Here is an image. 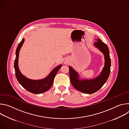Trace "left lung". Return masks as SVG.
Instances as JSON below:
<instances>
[{
  "label": "left lung",
  "mask_w": 129,
  "mask_h": 129,
  "mask_svg": "<svg viewBox=\"0 0 129 129\" xmlns=\"http://www.w3.org/2000/svg\"><path fill=\"white\" fill-rule=\"evenodd\" d=\"M94 44L104 53L105 63L101 75L92 80H79L78 73L69 66V77L72 85L77 90L87 94H92L99 90L108 80L110 73L111 59L109 54V49L108 46L100 39H97Z\"/></svg>",
  "instance_id": "8db88e82"
}]
</instances>
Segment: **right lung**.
<instances>
[{
  "label": "right lung",
  "instance_id": "1",
  "mask_svg": "<svg viewBox=\"0 0 129 129\" xmlns=\"http://www.w3.org/2000/svg\"><path fill=\"white\" fill-rule=\"evenodd\" d=\"M24 39L23 38L22 41L18 44L16 50V58L14 61V68L16 78L20 85L30 92L34 94L44 93L48 90L52 86L54 77L60 68L62 67V65L58 66L52 70L50 73V74L44 79L40 80H32L25 78L21 73L18 65L19 50L24 43Z\"/></svg>",
  "mask_w": 129,
  "mask_h": 129
}]
</instances>
